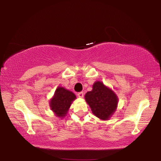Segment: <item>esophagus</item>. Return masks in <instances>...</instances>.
<instances>
[{"instance_id":"1","label":"esophagus","mask_w":161,"mask_h":161,"mask_svg":"<svg viewBox=\"0 0 161 161\" xmlns=\"http://www.w3.org/2000/svg\"><path fill=\"white\" fill-rule=\"evenodd\" d=\"M77 95H78V97H79L82 98V97H84V93H83L82 92H79V93L77 94Z\"/></svg>"}]
</instances>
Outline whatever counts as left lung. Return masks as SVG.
<instances>
[{
	"mask_svg": "<svg viewBox=\"0 0 161 161\" xmlns=\"http://www.w3.org/2000/svg\"><path fill=\"white\" fill-rule=\"evenodd\" d=\"M85 99L91 107L92 113L102 120H108L110 118L118 103L116 95L100 81L95 82L93 89L86 92Z\"/></svg>",
	"mask_w": 161,
	"mask_h": 161,
	"instance_id": "1",
	"label": "left lung"
}]
</instances>
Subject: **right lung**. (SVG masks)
<instances>
[{
  "label": "right lung",
  "mask_w": 161,
  "mask_h": 161,
  "mask_svg": "<svg viewBox=\"0 0 161 161\" xmlns=\"http://www.w3.org/2000/svg\"><path fill=\"white\" fill-rule=\"evenodd\" d=\"M75 99L76 96L72 92L67 90L63 87H58L53 99H51L50 107L52 110L56 114L58 117L64 116L72 102Z\"/></svg>",
  "instance_id": "right-lung-1"
}]
</instances>
